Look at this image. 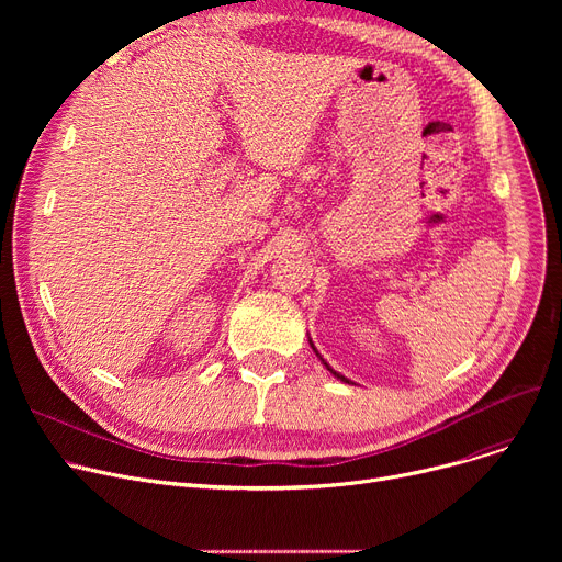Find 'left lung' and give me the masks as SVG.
Listing matches in <instances>:
<instances>
[{
    "label": "left lung",
    "mask_w": 562,
    "mask_h": 562,
    "mask_svg": "<svg viewBox=\"0 0 562 562\" xmlns=\"http://www.w3.org/2000/svg\"><path fill=\"white\" fill-rule=\"evenodd\" d=\"M310 344H312V339H310ZM312 348H314V344H312ZM314 352H316V358H318V360H321V362H323V364H326V369H328V371H330V373H333V375H335V378H339V380H344V382H348V380H346V378H344V375H341V373H337V371H335V369H330V364H328V362H326V360H323V358H321V352H318V350H316V348H314Z\"/></svg>",
    "instance_id": "8db88e82"
}]
</instances>
